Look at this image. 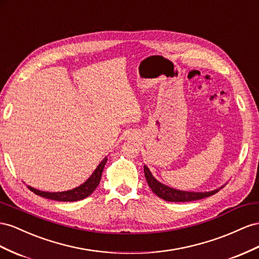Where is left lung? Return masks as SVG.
I'll return each mask as SVG.
<instances>
[{"label":"left lung","instance_id":"left-lung-1","mask_svg":"<svg viewBox=\"0 0 259 259\" xmlns=\"http://www.w3.org/2000/svg\"><path fill=\"white\" fill-rule=\"evenodd\" d=\"M144 172H145V178L147 180V183H148L151 191L155 193L158 197L161 199H164L165 201H176V202H184V201H193V200H198L211 196L215 193H218L219 190H214L211 192H205V193H194V192H183L179 190H174L169 186H165L163 184L158 182L155 178L152 177L149 169L146 165H144ZM222 188V187H221Z\"/></svg>","mask_w":259,"mask_h":259}]
</instances>
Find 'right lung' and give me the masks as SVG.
Wrapping results in <instances>:
<instances>
[{"label":"right lung","mask_w":259,"mask_h":259,"mask_svg":"<svg viewBox=\"0 0 259 259\" xmlns=\"http://www.w3.org/2000/svg\"><path fill=\"white\" fill-rule=\"evenodd\" d=\"M107 158H104L101 163L98 165L95 172L93 173V176L90 177L85 183L81 184L80 186L74 188V190L71 191H66V192H61V193H48V192H41L36 190V188H32L30 186H28V188L31 192H33L36 195H39L41 197H46L48 199H52V200H58V201H77L81 200L83 198L88 197L90 194H93V192L96 190L97 186L99 185L101 176H102V171L103 167L106 165L107 162Z\"/></svg>","instance_id":"right-lung-1"}]
</instances>
